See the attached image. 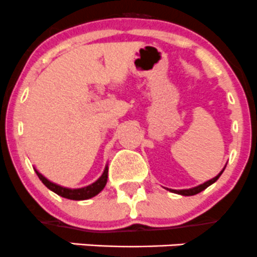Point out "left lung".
Returning <instances> with one entry per match:
<instances>
[{
    "mask_svg": "<svg viewBox=\"0 0 257 257\" xmlns=\"http://www.w3.org/2000/svg\"><path fill=\"white\" fill-rule=\"evenodd\" d=\"M225 167H226V165H225ZM225 167L222 168V170H221V172L219 173V174L216 175V177L212 178V179H210V180L205 181V183L200 184V185L194 186V188H190V189H180V190H174V189H168V190L172 191V193L179 194V195H183V196H191V195H195V194H199V193H201V191H203V190H205V189L208 188V186L211 185V184H214L215 181H216L217 179L220 178V175L222 174V172H224V170H225Z\"/></svg>",
    "mask_w": 257,
    "mask_h": 257,
    "instance_id": "1",
    "label": "left lung"
}]
</instances>
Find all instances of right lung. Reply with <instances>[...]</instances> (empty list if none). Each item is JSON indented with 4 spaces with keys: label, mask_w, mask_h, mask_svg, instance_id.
Here are the masks:
<instances>
[{
    "label": "right lung",
    "mask_w": 257,
    "mask_h": 257,
    "mask_svg": "<svg viewBox=\"0 0 257 257\" xmlns=\"http://www.w3.org/2000/svg\"><path fill=\"white\" fill-rule=\"evenodd\" d=\"M35 172L36 174L38 175V178L42 180V183L47 186L49 190H52L53 193H56L57 195L62 196V198L69 199V200H87V199H90L93 198V196L98 195V194L104 189L105 184H107V180H108V165H105L103 174L100 175L94 183H92L90 185L84 186V188H78V189H71V188H66V186L58 185V184L53 183V181L48 180L47 178L43 177L37 169H35Z\"/></svg>",
    "instance_id": "add662e5"
}]
</instances>
